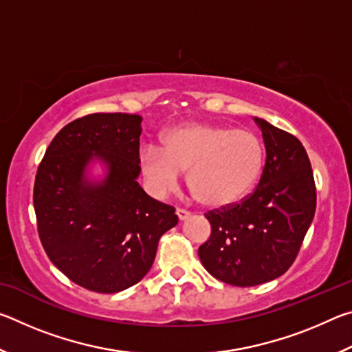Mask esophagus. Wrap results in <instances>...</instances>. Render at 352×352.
Listing matches in <instances>:
<instances>
[{
	"label": "esophagus",
	"instance_id": "obj_1",
	"mask_svg": "<svg viewBox=\"0 0 352 352\" xmlns=\"http://www.w3.org/2000/svg\"><path fill=\"white\" fill-rule=\"evenodd\" d=\"M177 216H178V219H180L182 220V222H183V220H186L189 216H190V212L189 211H186V210H182V208H177Z\"/></svg>",
	"mask_w": 352,
	"mask_h": 352
}]
</instances>
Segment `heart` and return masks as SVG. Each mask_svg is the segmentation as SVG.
I'll use <instances>...</instances> for the list:
<instances>
[{
	"label": "heart",
	"instance_id": "obj_1",
	"mask_svg": "<svg viewBox=\"0 0 352 352\" xmlns=\"http://www.w3.org/2000/svg\"><path fill=\"white\" fill-rule=\"evenodd\" d=\"M163 151H142L141 168L158 192L177 186L183 170L201 204L223 208L239 201L254 186L264 166L259 136L245 129L190 122L163 135Z\"/></svg>",
	"mask_w": 352,
	"mask_h": 352
}]
</instances>
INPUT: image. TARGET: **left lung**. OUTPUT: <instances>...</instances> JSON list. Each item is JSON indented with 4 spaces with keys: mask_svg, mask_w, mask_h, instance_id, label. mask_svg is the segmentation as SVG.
Instances as JSON below:
<instances>
[{
    "mask_svg": "<svg viewBox=\"0 0 352 352\" xmlns=\"http://www.w3.org/2000/svg\"><path fill=\"white\" fill-rule=\"evenodd\" d=\"M265 144L261 180L241 204L205 214L211 236L199 248L205 269L219 281L252 287L294 264L312 223L317 190L300 140L254 118Z\"/></svg>",
    "mask_w": 352,
    "mask_h": 352,
    "instance_id": "1",
    "label": "left lung"
}]
</instances>
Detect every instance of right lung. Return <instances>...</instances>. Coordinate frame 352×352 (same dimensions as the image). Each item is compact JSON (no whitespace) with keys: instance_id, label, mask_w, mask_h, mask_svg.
Listing matches in <instances>:
<instances>
[{"instance_id":"right-lung-1","label":"right lung","mask_w":352,"mask_h":352,"mask_svg":"<svg viewBox=\"0 0 352 352\" xmlns=\"http://www.w3.org/2000/svg\"><path fill=\"white\" fill-rule=\"evenodd\" d=\"M140 115L93 113L65 126L46 148L34 184L37 230L47 258L71 281L116 294L151 270L158 241L178 223L175 208L136 182ZM96 157L102 182L86 177Z\"/></svg>"}]
</instances>
